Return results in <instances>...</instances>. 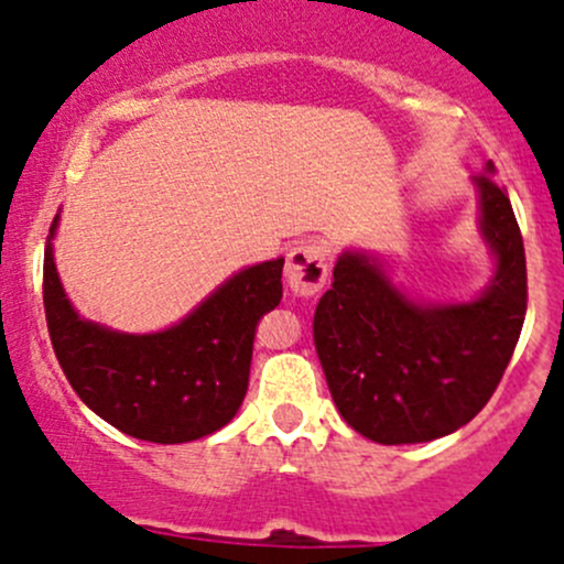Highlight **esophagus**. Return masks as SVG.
I'll use <instances>...</instances> for the list:
<instances>
[{"label": "esophagus", "instance_id": "1", "mask_svg": "<svg viewBox=\"0 0 564 564\" xmlns=\"http://www.w3.org/2000/svg\"><path fill=\"white\" fill-rule=\"evenodd\" d=\"M285 279L296 296H315L329 279V254L318 240H304L288 254Z\"/></svg>", "mask_w": 564, "mask_h": 564}]
</instances>
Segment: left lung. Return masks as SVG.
<instances>
[{
	"label": "left lung",
	"instance_id": "obj_1",
	"mask_svg": "<svg viewBox=\"0 0 564 564\" xmlns=\"http://www.w3.org/2000/svg\"><path fill=\"white\" fill-rule=\"evenodd\" d=\"M474 176L496 276L474 302L421 304L362 251H343L315 307L313 337L343 421L401 446L457 432L490 401L527 315V251L503 187Z\"/></svg>",
	"mask_w": 564,
	"mask_h": 564
}]
</instances>
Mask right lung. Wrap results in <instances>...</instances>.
<instances>
[{"mask_svg":"<svg viewBox=\"0 0 564 564\" xmlns=\"http://www.w3.org/2000/svg\"><path fill=\"white\" fill-rule=\"evenodd\" d=\"M44 251V310L68 384L118 432L149 443H191L235 417L249 388L257 321L282 302V265L268 260L229 276L187 318L154 335L85 321L66 299Z\"/></svg>","mask_w":564,"mask_h":564,"instance_id":"obj_1","label":"right lung"}]
</instances>
